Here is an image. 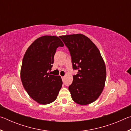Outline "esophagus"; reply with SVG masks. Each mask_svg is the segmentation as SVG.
<instances>
[{"label":"esophagus","instance_id":"34e87169","mask_svg":"<svg viewBox=\"0 0 131 131\" xmlns=\"http://www.w3.org/2000/svg\"><path fill=\"white\" fill-rule=\"evenodd\" d=\"M61 78H62V80L63 81L64 78H65V77H64V76H62V77H61Z\"/></svg>","mask_w":131,"mask_h":131}]
</instances>
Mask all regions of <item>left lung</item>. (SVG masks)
<instances>
[{
    "label": "left lung",
    "mask_w": 131,
    "mask_h": 131,
    "mask_svg": "<svg viewBox=\"0 0 131 131\" xmlns=\"http://www.w3.org/2000/svg\"><path fill=\"white\" fill-rule=\"evenodd\" d=\"M59 37L70 52L73 69L78 71L69 86L72 99L81 105L94 102L101 94L106 81V66L100 51L82 34Z\"/></svg>",
    "instance_id": "obj_1"
}]
</instances>
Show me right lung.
Segmentation results:
<instances>
[{"label": "right lung", "instance_id": "1", "mask_svg": "<svg viewBox=\"0 0 131 131\" xmlns=\"http://www.w3.org/2000/svg\"><path fill=\"white\" fill-rule=\"evenodd\" d=\"M64 45L57 36H44L31 44L23 58L22 83L29 95L37 103L47 105L57 99L62 85L59 76L50 74L58 47Z\"/></svg>", "mask_w": 131, "mask_h": 131}]
</instances>
